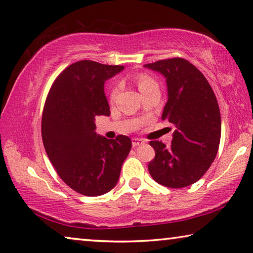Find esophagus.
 I'll return each mask as SVG.
<instances>
[{"label":"esophagus","instance_id":"34e87169","mask_svg":"<svg viewBox=\"0 0 253 253\" xmlns=\"http://www.w3.org/2000/svg\"><path fill=\"white\" fill-rule=\"evenodd\" d=\"M144 143H145V142H144L143 139L137 138V137H134L133 139H131V144H133L134 147L138 146V145H142V144H144Z\"/></svg>","mask_w":253,"mask_h":253}]
</instances>
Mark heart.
I'll list each match as a JSON object with an SVG mask.
<instances>
[{
	"instance_id": "heart-1",
	"label": "heart",
	"mask_w": 253,
	"mask_h": 253,
	"mask_svg": "<svg viewBox=\"0 0 253 253\" xmlns=\"http://www.w3.org/2000/svg\"><path fill=\"white\" fill-rule=\"evenodd\" d=\"M137 83H138L139 90H141V91H143L144 89H146V87H148V86L154 85V84H156L154 80L151 79L150 76H147V75H139L137 78ZM116 91H117V86L114 87V90H112V94H115Z\"/></svg>"
}]
</instances>
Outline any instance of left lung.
Returning a JSON list of instances; mask_svg holds the SVG:
<instances>
[{
	"instance_id": "left-lung-1",
	"label": "left lung",
	"mask_w": 253,
	"mask_h": 253,
	"mask_svg": "<svg viewBox=\"0 0 253 253\" xmlns=\"http://www.w3.org/2000/svg\"><path fill=\"white\" fill-rule=\"evenodd\" d=\"M167 81L168 101L162 119L173 124L171 146L150 142L155 158L148 172L156 182L183 188L197 182L210 169L220 141V114L214 91L197 67L183 58L145 64Z\"/></svg>"
}]
</instances>
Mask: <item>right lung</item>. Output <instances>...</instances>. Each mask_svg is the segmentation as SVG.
I'll use <instances>...</instances> for the list:
<instances>
[{"label": "right lung", "instance_id": "obj_1", "mask_svg": "<svg viewBox=\"0 0 253 253\" xmlns=\"http://www.w3.org/2000/svg\"><path fill=\"white\" fill-rule=\"evenodd\" d=\"M125 67L80 61L66 67L47 95L42 119L46 153L72 189L95 197L110 191L131 148L128 136L95 133V116H109L105 82Z\"/></svg>", "mask_w": 253, "mask_h": 253}]
</instances>
